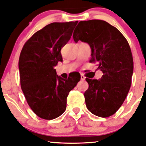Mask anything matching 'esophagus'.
<instances>
[{"instance_id": "obj_1", "label": "esophagus", "mask_w": 146, "mask_h": 146, "mask_svg": "<svg viewBox=\"0 0 146 146\" xmlns=\"http://www.w3.org/2000/svg\"><path fill=\"white\" fill-rule=\"evenodd\" d=\"M81 81H85V79H86V76H85L84 75L81 74Z\"/></svg>"}]
</instances>
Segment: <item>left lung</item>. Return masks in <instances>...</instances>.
I'll use <instances>...</instances> for the list:
<instances>
[{
  "instance_id": "left-lung-1",
  "label": "left lung",
  "mask_w": 146,
  "mask_h": 146,
  "mask_svg": "<svg viewBox=\"0 0 146 146\" xmlns=\"http://www.w3.org/2000/svg\"><path fill=\"white\" fill-rule=\"evenodd\" d=\"M73 38L90 45V62L98 63L104 73L100 80L86 78L87 108L97 117H110L123 104L132 83L134 63L128 42L119 29L101 20L79 22Z\"/></svg>"
}]
</instances>
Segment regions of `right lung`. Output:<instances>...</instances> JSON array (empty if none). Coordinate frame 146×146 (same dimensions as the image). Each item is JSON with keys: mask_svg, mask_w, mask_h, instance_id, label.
<instances>
[{"mask_svg": "<svg viewBox=\"0 0 146 146\" xmlns=\"http://www.w3.org/2000/svg\"><path fill=\"white\" fill-rule=\"evenodd\" d=\"M78 21L52 23L25 43L19 60L21 86L29 106L41 119L52 120L66 110L69 92L81 79L75 73L68 79L56 75L63 61L60 50L69 41Z\"/></svg>", "mask_w": 146, "mask_h": 146, "instance_id": "right-lung-1", "label": "right lung"}]
</instances>
